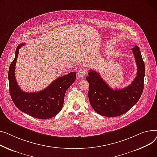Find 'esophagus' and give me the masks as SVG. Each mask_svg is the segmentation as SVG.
<instances>
[{"label":"esophagus","mask_w":157,"mask_h":157,"mask_svg":"<svg viewBox=\"0 0 157 157\" xmlns=\"http://www.w3.org/2000/svg\"><path fill=\"white\" fill-rule=\"evenodd\" d=\"M86 74V71L84 70V69H81V70H79L78 71H77V75L79 78H83L85 75Z\"/></svg>","instance_id":"obj_1"}]
</instances>
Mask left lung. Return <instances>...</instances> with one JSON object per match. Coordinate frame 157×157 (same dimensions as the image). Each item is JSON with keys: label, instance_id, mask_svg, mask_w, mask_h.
Wrapping results in <instances>:
<instances>
[{"label": "left lung", "instance_id": "left-lung-1", "mask_svg": "<svg viewBox=\"0 0 157 157\" xmlns=\"http://www.w3.org/2000/svg\"><path fill=\"white\" fill-rule=\"evenodd\" d=\"M137 67V76L131 84L122 89L110 88L98 73L90 70L86 80L89 82V102L98 114L117 117L128 112L139 101L143 91L144 63L139 47L132 48Z\"/></svg>", "mask_w": 157, "mask_h": 157}]
</instances>
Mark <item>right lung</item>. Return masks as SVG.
Masks as SVG:
<instances>
[{
	"instance_id": "obj_1",
	"label": "right lung",
	"mask_w": 157,
	"mask_h": 157,
	"mask_svg": "<svg viewBox=\"0 0 157 157\" xmlns=\"http://www.w3.org/2000/svg\"><path fill=\"white\" fill-rule=\"evenodd\" d=\"M25 43L17 46L15 58L11 63L8 73L9 92L16 107L21 112L34 118L47 119L57 115L61 110L64 98L68 88L75 82L76 73L59 77L42 90L26 93L21 90L15 78V67L19 49Z\"/></svg>"
}]
</instances>
